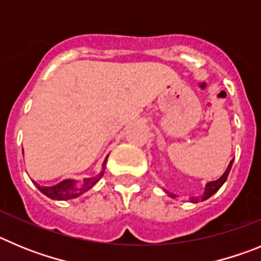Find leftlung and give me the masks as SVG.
Segmentation results:
<instances>
[{
  "label": "left lung",
  "mask_w": 261,
  "mask_h": 261,
  "mask_svg": "<svg viewBox=\"0 0 261 261\" xmlns=\"http://www.w3.org/2000/svg\"><path fill=\"white\" fill-rule=\"evenodd\" d=\"M231 165H233V160L230 161V164H229V166H227L226 171H225L224 174H222L221 178H218L217 180H212V182H210L208 185H206L205 192H204V195L201 196V198H195V196H192V198H191L192 203H199L200 200L201 201L206 200V199L211 198V196H212L215 192H217L218 190H220V187H221L222 185L225 183V180L227 179V175H229V171H230V169H231ZM166 192H168V191H166ZM168 194H169V192H168ZM169 195H170L171 198H174V199L177 198V195H174V194H169Z\"/></svg>",
  "instance_id": "left-lung-1"
}]
</instances>
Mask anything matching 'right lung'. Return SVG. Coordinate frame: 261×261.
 Listing matches in <instances>:
<instances>
[{"mask_svg": "<svg viewBox=\"0 0 261 261\" xmlns=\"http://www.w3.org/2000/svg\"><path fill=\"white\" fill-rule=\"evenodd\" d=\"M102 174H104V171H101L97 177L87 178V179H84L83 185L79 187L75 186L74 180L70 179L62 180V182H60L58 185H56V186L50 187H41L39 186V185H36V183H35V185H36L37 189L43 192L44 195H46L48 198L53 199V200H69V199L78 198L79 195L84 194V192L88 191L91 187L95 186L96 183H97V180L102 177Z\"/></svg>", "mask_w": 261, "mask_h": 261, "instance_id": "1", "label": "right lung"}]
</instances>
